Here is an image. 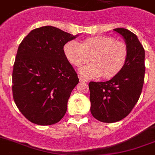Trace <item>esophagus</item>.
Wrapping results in <instances>:
<instances>
[{
	"label": "esophagus",
	"instance_id": "1",
	"mask_svg": "<svg viewBox=\"0 0 155 155\" xmlns=\"http://www.w3.org/2000/svg\"><path fill=\"white\" fill-rule=\"evenodd\" d=\"M79 82H80V83H87V82H88L87 80H86V79H83V78L81 77V76H79Z\"/></svg>",
	"mask_w": 155,
	"mask_h": 155
}]
</instances>
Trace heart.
<instances>
[{"label": "heart", "instance_id": "heart-1", "mask_svg": "<svg viewBox=\"0 0 155 155\" xmlns=\"http://www.w3.org/2000/svg\"><path fill=\"white\" fill-rule=\"evenodd\" d=\"M64 52L69 62L76 67L91 58L93 63L79 70L80 76L86 79L114 77L124 69L128 58L126 44L110 36L90 38L83 43L72 40L65 45Z\"/></svg>", "mask_w": 155, "mask_h": 155}]
</instances>
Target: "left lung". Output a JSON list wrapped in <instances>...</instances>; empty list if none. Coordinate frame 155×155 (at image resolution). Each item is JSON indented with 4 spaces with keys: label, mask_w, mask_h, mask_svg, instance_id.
Here are the masks:
<instances>
[{
    "label": "left lung",
    "mask_w": 155,
    "mask_h": 155,
    "mask_svg": "<svg viewBox=\"0 0 155 155\" xmlns=\"http://www.w3.org/2000/svg\"><path fill=\"white\" fill-rule=\"evenodd\" d=\"M114 31L122 36L128 48L126 65L107 82H90V112L104 123H114L126 117L137 103L143 85L145 52L136 35L126 28Z\"/></svg>",
    "instance_id": "1"
}]
</instances>
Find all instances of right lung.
Returning <instances> with one entry per match:
<instances>
[{
  "mask_svg": "<svg viewBox=\"0 0 155 155\" xmlns=\"http://www.w3.org/2000/svg\"><path fill=\"white\" fill-rule=\"evenodd\" d=\"M78 36L43 26L31 31L19 45L12 73L13 97L31 123L54 124L66 113L79 79L63 47Z\"/></svg>",
  "mask_w": 155,
  "mask_h": 155,
  "instance_id": "obj_1",
  "label": "right lung"
}]
</instances>
